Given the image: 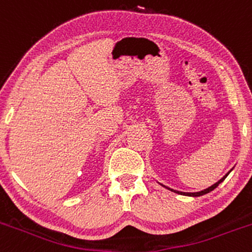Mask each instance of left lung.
I'll list each match as a JSON object with an SVG mask.
<instances>
[{"instance_id": "left-lung-1", "label": "left lung", "mask_w": 252, "mask_h": 252, "mask_svg": "<svg viewBox=\"0 0 252 252\" xmlns=\"http://www.w3.org/2000/svg\"><path fill=\"white\" fill-rule=\"evenodd\" d=\"M231 171V170H230ZM230 171H229V173H230ZM229 173L228 174H225V176H223V178L220 179V180L218 181V183H216L214 184V185H212V186H210V188L208 189H206V190H202V191H198V192H181V191H176V190H173V189H169V188H166V186H164V188H166L168 189V190H171L173 191V192H176V193H179V195H185V196H192V197H198V196H203V195H206V193H208V192H211V191H213L214 189L217 188V186L219 185V184L220 183H223L224 181V179L226 178V176L229 175Z\"/></svg>"}]
</instances>
